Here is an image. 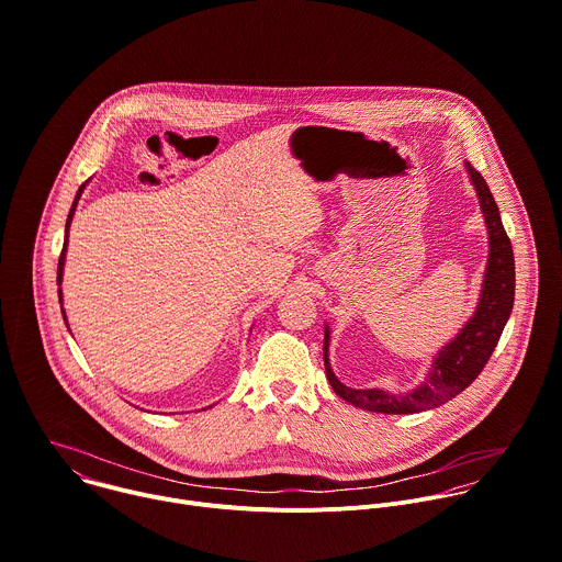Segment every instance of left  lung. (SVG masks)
Segmentation results:
<instances>
[{
	"label": "left lung",
	"instance_id": "8db88e82",
	"mask_svg": "<svg viewBox=\"0 0 562 562\" xmlns=\"http://www.w3.org/2000/svg\"><path fill=\"white\" fill-rule=\"evenodd\" d=\"M465 171L470 182L476 191L479 206L487 228V266L485 277L479 294V303L470 321L461 327V331L443 345L426 375V380L406 393H389L382 389H351L345 386L331 371L329 364V327L325 325V340H323V358H325V373L336 391L345 402L373 411V413H389V415H406L435 408L454 395H459L465 386L474 382L481 373L485 362L490 360L501 331L509 318L514 305V252L509 237L501 224V215L496 202L476 169L465 162Z\"/></svg>",
	"mask_w": 562,
	"mask_h": 562
}]
</instances>
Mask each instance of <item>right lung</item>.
Segmentation results:
<instances>
[{"mask_svg":"<svg viewBox=\"0 0 562 562\" xmlns=\"http://www.w3.org/2000/svg\"><path fill=\"white\" fill-rule=\"evenodd\" d=\"M86 184H88V182H86ZM86 184H81V187H79V191H77V198H75V202H72V209H70V213H68V222H66V239H64V250H61V257H59V268H57V283H59V285H61V279H64V266H66L68 231H70V224H72V217H75V211H77V204H79V200H81V193H83ZM59 301L64 303V299H61V290H59ZM61 312H64V307H61ZM64 318H66V312H64ZM66 323H68V321H66Z\"/></svg>","mask_w":562,"mask_h":562,"instance_id":"add662e5","label":"right lung"}]
</instances>
